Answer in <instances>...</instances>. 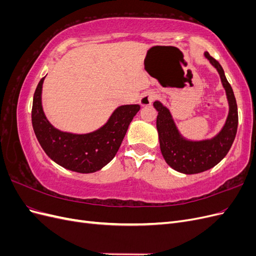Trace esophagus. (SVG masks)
Returning a JSON list of instances; mask_svg holds the SVG:
<instances>
[{
  "label": "esophagus",
  "mask_w": 256,
  "mask_h": 256,
  "mask_svg": "<svg viewBox=\"0 0 256 256\" xmlns=\"http://www.w3.org/2000/svg\"><path fill=\"white\" fill-rule=\"evenodd\" d=\"M156 98H157V95L154 94V92H148L142 96L140 104L142 106H148L154 102V100H156Z\"/></svg>",
  "instance_id": "1"
}]
</instances>
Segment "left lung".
I'll list each match as a JSON object with an SVG mask.
<instances>
[{"mask_svg":"<svg viewBox=\"0 0 256 256\" xmlns=\"http://www.w3.org/2000/svg\"><path fill=\"white\" fill-rule=\"evenodd\" d=\"M205 56L218 70L230 104L226 122L218 136L212 140L200 142L184 140L178 132L170 111L159 102H154L158 111L156 124L162 156L170 166L184 174L202 173L218 164L226 156L237 134L238 110L233 88L219 62L209 56L208 52H205Z\"/></svg>","mask_w":256,"mask_h":256,"instance_id":"obj_1","label":"left lung"}]
</instances>
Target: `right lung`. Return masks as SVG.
<instances>
[{
    "label": "right lung",
    "instance_id": "1",
    "mask_svg": "<svg viewBox=\"0 0 256 256\" xmlns=\"http://www.w3.org/2000/svg\"><path fill=\"white\" fill-rule=\"evenodd\" d=\"M44 76L34 92L32 124L42 150L58 164L78 173H94L115 157L126 136L138 104H126L116 109L104 126L88 134H72L54 128L46 118L42 106Z\"/></svg>",
    "mask_w": 256,
    "mask_h": 256
}]
</instances>
